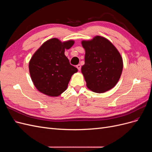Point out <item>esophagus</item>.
I'll return each instance as SVG.
<instances>
[{
  "mask_svg": "<svg viewBox=\"0 0 152 152\" xmlns=\"http://www.w3.org/2000/svg\"><path fill=\"white\" fill-rule=\"evenodd\" d=\"M77 69L79 70H80V69H81V65H80V64H79V65H77Z\"/></svg>",
  "mask_w": 152,
  "mask_h": 152,
  "instance_id": "obj_1",
  "label": "esophagus"
}]
</instances>
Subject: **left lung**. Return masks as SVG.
Segmentation results:
<instances>
[{
	"label": "left lung",
	"instance_id": "1",
	"mask_svg": "<svg viewBox=\"0 0 152 152\" xmlns=\"http://www.w3.org/2000/svg\"><path fill=\"white\" fill-rule=\"evenodd\" d=\"M82 45L86 54L81 72L87 87L97 93L112 89L120 79L123 69L122 58L118 50L101 36L82 41Z\"/></svg>",
	"mask_w": 152,
	"mask_h": 152
}]
</instances>
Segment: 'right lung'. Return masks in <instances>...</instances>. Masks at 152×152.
Wrapping results in <instances>:
<instances>
[{"mask_svg": "<svg viewBox=\"0 0 152 152\" xmlns=\"http://www.w3.org/2000/svg\"><path fill=\"white\" fill-rule=\"evenodd\" d=\"M73 44V40L61 42L53 38L45 42L31 57L29 62L31 79L42 93L54 97L66 89L72 75L78 71L65 55V50Z\"/></svg>", "mask_w": 152, "mask_h": 152, "instance_id": "obj_1", "label": "right lung"}]
</instances>
